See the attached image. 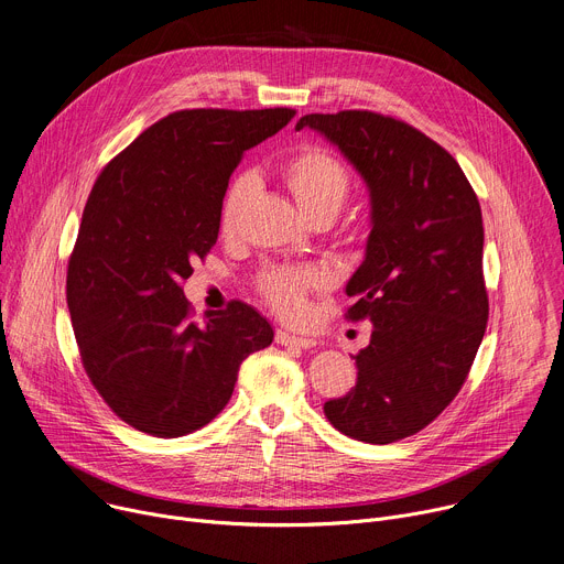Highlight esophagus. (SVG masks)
<instances>
[{"label": "esophagus", "mask_w": 564, "mask_h": 564, "mask_svg": "<svg viewBox=\"0 0 564 564\" xmlns=\"http://www.w3.org/2000/svg\"><path fill=\"white\" fill-rule=\"evenodd\" d=\"M276 343L283 347H296V349H311L317 345L315 340H311V337H302L288 330H276Z\"/></svg>", "instance_id": "34e87169"}]
</instances>
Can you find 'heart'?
<instances>
[{
    "label": "heart",
    "mask_w": 564,
    "mask_h": 564,
    "mask_svg": "<svg viewBox=\"0 0 564 564\" xmlns=\"http://www.w3.org/2000/svg\"><path fill=\"white\" fill-rule=\"evenodd\" d=\"M279 176L292 193L299 208L313 221L333 219L351 193V172L333 152L317 144L296 149L279 165ZM249 176L240 174L227 187L221 202L219 227L221 234L236 229L240 206L249 193ZM256 290L265 304L285 319L302 317L306 311V296L324 285V276L315 268L268 265L256 274Z\"/></svg>",
    "instance_id": "b5f03b06"
}]
</instances>
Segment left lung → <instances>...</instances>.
Listing matches in <instances>:
<instances>
[{"label":"left lung","instance_id":"8db88e82","mask_svg":"<svg viewBox=\"0 0 564 564\" xmlns=\"http://www.w3.org/2000/svg\"><path fill=\"white\" fill-rule=\"evenodd\" d=\"M311 127L369 187L371 231L347 283L345 317L369 319L356 388L324 403L349 437L390 444L420 433L456 399L485 335L482 215L456 159L420 129L371 110L311 112Z\"/></svg>","mask_w":564,"mask_h":564}]
</instances>
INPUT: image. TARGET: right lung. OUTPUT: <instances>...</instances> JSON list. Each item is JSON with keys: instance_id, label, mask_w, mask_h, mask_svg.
<instances>
[{"instance_id": "add662e5", "label": "right lung", "mask_w": 564, "mask_h": 564, "mask_svg": "<svg viewBox=\"0 0 564 564\" xmlns=\"http://www.w3.org/2000/svg\"><path fill=\"white\" fill-rule=\"evenodd\" d=\"M292 118V108L176 110L97 176L65 294L88 379L129 426L156 437L206 426L242 360L272 345L270 322L242 302L197 324L181 283L217 242L242 154Z\"/></svg>"}]
</instances>
